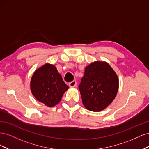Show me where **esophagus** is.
<instances>
[{"label":"esophagus","mask_w":149,"mask_h":149,"mask_svg":"<svg viewBox=\"0 0 149 149\" xmlns=\"http://www.w3.org/2000/svg\"><path fill=\"white\" fill-rule=\"evenodd\" d=\"M69 86H70V87H71V88L75 87L76 86V81H73L70 82L69 83Z\"/></svg>","instance_id":"1"}]
</instances>
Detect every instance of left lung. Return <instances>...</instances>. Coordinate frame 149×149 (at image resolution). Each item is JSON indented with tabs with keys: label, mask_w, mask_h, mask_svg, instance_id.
I'll return each instance as SVG.
<instances>
[{
	"label": "left lung",
	"mask_w": 149,
	"mask_h": 149,
	"mask_svg": "<svg viewBox=\"0 0 149 149\" xmlns=\"http://www.w3.org/2000/svg\"><path fill=\"white\" fill-rule=\"evenodd\" d=\"M119 88L118 76L106 62L96 61L86 67L79 85L83 105L98 112L104 109L114 100Z\"/></svg>",
	"instance_id": "obj_1"
}]
</instances>
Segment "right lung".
<instances>
[{
    "mask_svg": "<svg viewBox=\"0 0 149 149\" xmlns=\"http://www.w3.org/2000/svg\"><path fill=\"white\" fill-rule=\"evenodd\" d=\"M30 87L35 98L48 107L59 103L64 93L69 88L56 68L48 63L35 71L31 79Z\"/></svg>",
    "mask_w": 149,
    "mask_h": 149,
    "instance_id": "right-lung-1",
    "label": "right lung"
}]
</instances>
